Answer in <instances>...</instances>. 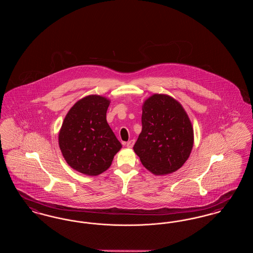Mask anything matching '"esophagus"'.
<instances>
[{"label":"esophagus","instance_id":"34e87169","mask_svg":"<svg viewBox=\"0 0 253 253\" xmlns=\"http://www.w3.org/2000/svg\"><path fill=\"white\" fill-rule=\"evenodd\" d=\"M133 144H134V140L132 139V140H130V141H128V142L126 143V146H127L128 148H132Z\"/></svg>","mask_w":253,"mask_h":253}]
</instances>
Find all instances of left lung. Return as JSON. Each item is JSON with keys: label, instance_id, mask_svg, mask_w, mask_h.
<instances>
[{"label": "left lung", "instance_id": "obj_1", "mask_svg": "<svg viewBox=\"0 0 253 253\" xmlns=\"http://www.w3.org/2000/svg\"><path fill=\"white\" fill-rule=\"evenodd\" d=\"M141 122L133 151L145 168L157 175L181 168L193 149V129L180 103L168 95L155 94L142 105Z\"/></svg>", "mask_w": 253, "mask_h": 253}]
</instances>
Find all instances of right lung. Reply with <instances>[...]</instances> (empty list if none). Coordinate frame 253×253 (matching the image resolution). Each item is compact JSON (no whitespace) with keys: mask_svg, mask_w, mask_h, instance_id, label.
Returning a JSON list of instances; mask_svg holds the SVG:
<instances>
[{"mask_svg":"<svg viewBox=\"0 0 253 253\" xmlns=\"http://www.w3.org/2000/svg\"><path fill=\"white\" fill-rule=\"evenodd\" d=\"M109 104L104 96H85L69 110L60 128L62 156L71 168L86 175L105 171L122 147L106 121Z\"/></svg>","mask_w":253,"mask_h":253,"instance_id":"right-lung-1","label":"right lung"}]
</instances>
